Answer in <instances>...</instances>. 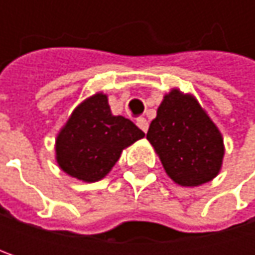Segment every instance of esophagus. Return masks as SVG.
I'll return each mask as SVG.
<instances>
[{
	"label": "esophagus",
	"mask_w": 255,
	"mask_h": 255,
	"mask_svg": "<svg viewBox=\"0 0 255 255\" xmlns=\"http://www.w3.org/2000/svg\"><path fill=\"white\" fill-rule=\"evenodd\" d=\"M135 124L138 126V128L141 129V131H147V127H149V124H147V121H146V118H143V117H140V118H137L135 120Z\"/></svg>",
	"instance_id": "esophagus-1"
}]
</instances>
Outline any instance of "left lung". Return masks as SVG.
<instances>
[{
	"label": "left lung",
	"mask_w": 255,
	"mask_h": 255,
	"mask_svg": "<svg viewBox=\"0 0 255 255\" xmlns=\"http://www.w3.org/2000/svg\"><path fill=\"white\" fill-rule=\"evenodd\" d=\"M146 138L178 186H201L222 170L226 149L220 129L198 99L180 88L164 94Z\"/></svg>",
	"instance_id": "left-lung-1"
}]
</instances>
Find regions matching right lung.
Returning a JSON list of instances; mask_svg holds the SVG:
<instances>
[{
	"mask_svg": "<svg viewBox=\"0 0 255 255\" xmlns=\"http://www.w3.org/2000/svg\"><path fill=\"white\" fill-rule=\"evenodd\" d=\"M143 137L134 123L114 115L108 94L97 91L78 105L57 132L54 158L68 176L94 183L111 173L124 149Z\"/></svg>",
	"mask_w": 255,
	"mask_h": 255,
	"instance_id": "right-lung-1",
	"label": "right lung"
}]
</instances>
